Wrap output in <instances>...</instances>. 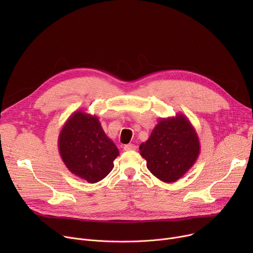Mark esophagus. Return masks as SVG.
Returning a JSON list of instances; mask_svg holds the SVG:
<instances>
[{"label":"esophagus","instance_id":"1","mask_svg":"<svg viewBox=\"0 0 253 253\" xmlns=\"http://www.w3.org/2000/svg\"><path fill=\"white\" fill-rule=\"evenodd\" d=\"M124 150L125 151H134V150H136V145L132 144V143H128V144L124 145Z\"/></svg>","mask_w":253,"mask_h":253}]
</instances>
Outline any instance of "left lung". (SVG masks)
<instances>
[{
    "mask_svg": "<svg viewBox=\"0 0 253 253\" xmlns=\"http://www.w3.org/2000/svg\"><path fill=\"white\" fill-rule=\"evenodd\" d=\"M200 149L196 129L182 114L161 118L150 138L139 147L148 169L164 182H174L187 173L197 161Z\"/></svg>",
    "mask_w": 253,
    "mask_h": 253,
    "instance_id": "obj_1",
    "label": "left lung"
}]
</instances>
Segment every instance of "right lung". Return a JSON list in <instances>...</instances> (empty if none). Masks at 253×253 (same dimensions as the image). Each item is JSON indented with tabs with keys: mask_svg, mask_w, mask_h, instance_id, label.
<instances>
[{
	"mask_svg": "<svg viewBox=\"0 0 253 253\" xmlns=\"http://www.w3.org/2000/svg\"><path fill=\"white\" fill-rule=\"evenodd\" d=\"M58 150L63 163L73 174L95 183L114 168L119 150L106 136L98 118L76 111L66 120L58 136Z\"/></svg>",
	"mask_w": 253,
	"mask_h": 253,
	"instance_id": "1",
	"label": "right lung"
}]
</instances>
